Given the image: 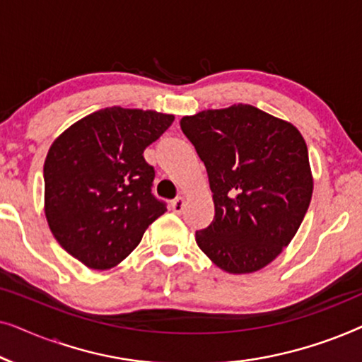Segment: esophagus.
<instances>
[{"label":"esophagus","mask_w":362,"mask_h":362,"mask_svg":"<svg viewBox=\"0 0 362 362\" xmlns=\"http://www.w3.org/2000/svg\"><path fill=\"white\" fill-rule=\"evenodd\" d=\"M185 206H186V201H185V197H176L175 201L171 202V207H173V211L176 212V214H181L182 211H185Z\"/></svg>","instance_id":"34e87169"}]
</instances>
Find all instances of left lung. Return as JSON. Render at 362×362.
Wrapping results in <instances>:
<instances>
[{
	"label": "left lung",
	"mask_w": 362,
	"mask_h": 362,
	"mask_svg": "<svg viewBox=\"0 0 362 362\" xmlns=\"http://www.w3.org/2000/svg\"><path fill=\"white\" fill-rule=\"evenodd\" d=\"M180 125L204 163L214 201L197 245L227 274L264 269L293 239L313 194L298 128L247 103L182 117Z\"/></svg>",
	"instance_id": "1"
}]
</instances>
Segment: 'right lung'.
I'll list each match as a JSON object with an SVG mask.
<instances>
[{
	"mask_svg": "<svg viewBox=\"0 0 362 362\" xmlns=\"http://www.w3.org/2000/svg\"><path fill=\"white\" fill-rule=\"evenodd\" d=\"M175 117L110 107L62 132L44 161V214L66 252L93 270L120 264L166 206L143 158Z\"/></svg>",
	"mask_w": 362,
	"mask_h": 362,
	"instance_id": "add662e5",
	"label": "right lung"
}]
</instances>
